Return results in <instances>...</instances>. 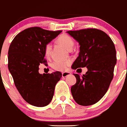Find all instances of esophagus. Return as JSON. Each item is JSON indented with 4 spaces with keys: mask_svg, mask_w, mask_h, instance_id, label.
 Segmentation results:
<instances>
[{
    "mask_svg": "<svg viewBox=\"0 0 127 127\" xmlns=\"http://www.w3.org/2000/svg\"><path fill=\"white\" fill-rule=\"evenodd\" d=\"M69 75H71V73H69V72H63V73H62V76L63 77V78Z\"/></svg>",
    "mask_w": 127,
    "mask_h": 127,
    "instance_id": "esophagus-1",
    "label": "esophagus"
}]
</instances>
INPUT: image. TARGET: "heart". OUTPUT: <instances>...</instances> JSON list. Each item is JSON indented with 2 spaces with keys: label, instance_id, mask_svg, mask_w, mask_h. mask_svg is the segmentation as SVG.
Masks as SVG:
<instances>
[{
  "label": "heart",
  "instance_id": "obj_1",
  "mask_svg": "<svg viewBox=\"0 0 127 127\" xmlns=\"http://www.w3.org/2000/svg\"><path fill=\"white\" fill-rule=\"evenodd\" d=\"M58 41L66 49L69 50L73 49L74 46V40L70 35L66 34H62L58 37ZM51 50V46L50 44H47L44 48V54L46 58H48L50 55ZM70 60H66V61H60L56 60L52 63V67L56 71H63L67 68V67L70 65Z\"/></svg>",
  "mask_w": 127,
  "mask_h": 127
}]
</instances>
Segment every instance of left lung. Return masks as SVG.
I'll return each instance as SVG.
<instances>
[{
	"instance_id": "8db88e82",
	"label": "left lung",
	"mask_w": 127,
	"mask_h": 127,
	"mask_svg": "<svg viewBox=\"0 0 127 127\" xmlns=\"http://www.w3.org/2000/svg\"><path fill=\"white\" fill-rule=\"evenodd\" d=\"M67 33L80 46L79 56L72 69H88L81 76L74 74L76 83L71 88L72 96L79 105H93L105 95L113 78L117 63L114 43L106 33L96 29L69 31Z\"/></svg>"
}]
</instances>
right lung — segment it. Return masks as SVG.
<instances>
[{
    "label": "right lung",
    "instance_id": "obj_1",
    "mask_svg": "<svg viewBox=\"0 0 127 127\" xmlns=\"http://www.w3.org/2000/svg\"><path fill=\"white\" fill-rule=\"evenodd\" d=\"M61 31H51L38 27L26 29L14 37L8 51V68L17 90L33 106L49 105L62 73L40 74L39 66L45 63L44 48Z\"/></svg>",
    "mask_w": 127,
    "mask_h": 127
}]
</instances>
